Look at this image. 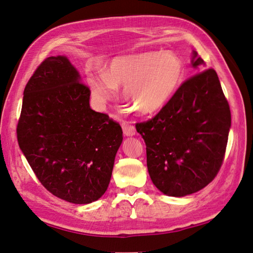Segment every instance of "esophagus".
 <instances>
[{
    "label": "esophagus",
    "instance_id": "34e87169",
    "mask_svg": "<svg viewBox=\"0 0 253 253\" xmlns=\"http://www.w3.org/2000/svg\"><path fill=\"white\" fill-rule=\"evenodd\" d=\"M122 128H123V132H124L126 137H132V135L135 134V128L130 124V123L123 122Z\"/></svg>",
    "mask_w": 253,
    "mask_h": 253
}]
</instances>
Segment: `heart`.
Returning <instances> with one entry per match:
<instances>
[{
  "instance_id": "obj_1",
  "label": "heart",
  "mask_w": 253,
  "mask_h": 253,
  "mask_svg": "<svg viewBox=\"0 0 253 253\" xmlns=\"http://www.w3.org/2000/svg\"><path fill=\"white\" fill-rule=\"evenodd\" d=\"M183 63L172 52H144L118 56L103 73L88 78L95 98L112 99L116 88L124 86L123 96L142 115L163 109L175 92L183 77Z\"/></svg>"
}]
</instances>
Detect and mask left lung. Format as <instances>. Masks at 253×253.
Returning <instances> with one entry per match:
<instances>
[{
	"label": "left lung",
	"mask_w": 253,
	"mask_h": 253,
	"mask_svg": "<svg viewBox=\"0 0 253 253\" xmlns=\"http://www.w3.org/2000/svg\"><path fill=\"white\" fill-rule=\"evenodd\" d=\"M191 66L204 61L192 52ZM146 145L153 184L169 197L203 189L222 165L231 112L216 71L210 68L186 80L154 119L135 125Z\"/></svg>",
	"instance_id": "obj_1"
}]
</instances>
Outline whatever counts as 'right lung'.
<instances>
[{
	"instance_id": "right-lung-1",
	"label": "right lung",
	"mask_w": 253,
	"mask_h": 253,
	"mask_svg": "<svg viewBox=\"0 0 253 253\" xmlns=\"http://www.w3.org/2000/svg\"><path fill=\"white\" fill-rule=\"evenodd\" d=\"M89 95L66 56L47 57L24 88L17 126L19 146L40 182L74 204L107 191L123 141L120 124L90 109Z\"/></svg>"
}]
</instances>
